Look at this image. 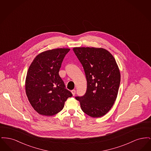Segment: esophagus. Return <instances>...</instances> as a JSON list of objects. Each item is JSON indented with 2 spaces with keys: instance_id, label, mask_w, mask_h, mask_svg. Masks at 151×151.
I'll return each mask as SVG.
<instances>
[{
  "instance_id": "esophagus-1",
  "label": "esophagus",
  "mask_w": 151,
  "mask_h": 151,
  "mask_svg": "<svg viewBox=\"0 0 151 151\" xmlns=\"http://www.w3.org/2000/svg\"><path fill=\"white\" fill-rule=\"evenodd\" d=\"M71 93H72L73 96H75V93H76V91L75 89H73V90L71 91Z\"/></svg>"
}]
</instances>
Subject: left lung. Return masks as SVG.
Segmentation results:
<instances>
[{"label": "left lung", "mask_w": 151, "mask_h": 151, "mask_svg": "<svg viewBox=\"0 0 151 151\" xmlns=\"http://www.w3.org/2000/svg\"><path fill=\"white\" fill-rule=\"evenodd\" d=\"M86 76V93L76 97L87 115L99 118L105 115L114 104L121 81L118 66L112 54L103 48H73Z\"/></svg>", "instance_id": "1"}]
</instances>
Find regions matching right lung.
Listing matches in <instances>:
<instances>
[{
    "label": "right lung",
    "mask_w": 151,
    "mask_h": 151,
    "mask_svg": "<svg viewBox=\"0 0 151 151\" xmlns=\"http://www.w3.org/2000/svg\"><path fill=\"white\" fill-rule=\"evenodd\" d=\"M70 49L45 51L36 56L29 66L25 91L32 106L41 115L52 116L60 112L72 94L65 89L59 75L65 55Z\"/></svg>",
    "instance_id": "right-lung-1"
}]
</instances>
